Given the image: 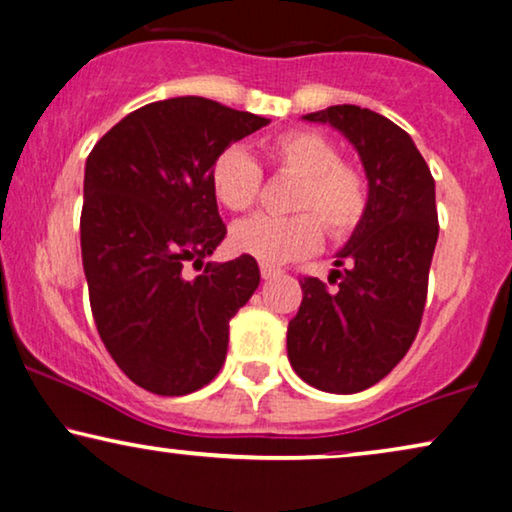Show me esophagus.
<instances>
[{"label": "esophagus", "mask_w": 512, "mask_h": 512, "mask_svg": "<svg viewBox=\"0 0 512 512\" xmlns=\"http://www.w3.org/2000/svg\"><path fill=\"white\" fill-rule=\"evenodd\" d=\"M259 271H262V278H264V280H269V278L278 276V273H280V269H276V266H269V264L259 266Z\"/></svg>", "instance_id": "esophagus-1"}]
</instances>
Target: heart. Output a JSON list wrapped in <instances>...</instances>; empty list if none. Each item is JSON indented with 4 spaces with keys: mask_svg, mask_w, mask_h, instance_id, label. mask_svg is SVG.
I'll list each match as a JSON object with an SVG mask.
<instances>
[{
    "mask_svg": "<svg viewBox=\"0 0 512 512\" xmlns=\"http://www.w3.org/2000/svg\"><path fill=\"white\" fill-rule=\"evenodd\" d=\"M264 153L276 174L299 178L290 208L301 213L236 222L229 236L236 253L276 266L318 250L322 227L329 239L355 232L369 204L366 183L355 167L341 162V153L325 134L292 129L266 143ZM211 187L229 211H248L262 194V169L248 150L232 146L215 157Z\"/></svg>",
    "mask_w": 512,
    "mask_h": 512,
    "instance_id": "b5f03b06",
    "label": "heart"
}]
</instances>
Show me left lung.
<instances>
[{
    "instance_id": "8db88e82",
    "label": "left lung",
    "mask_w": 512,
    "mask_h": 512,
    "mask_svg": "<svg viewBox=\"0 0 512 512\" xmlns=\"http://www.w3.org/2000/svg\"><path fill=\"white\" fill-rule=\"evenodd\" d=\"M338 129L359 153L369 204L336 257L334 283L301 278L287 357L304 383L355 394L397 366L420 329L438 239L436 185L410 136L385 115L352 104L304 115ZM331 283V280H329Z\"/></svg>"
}]
</instances>
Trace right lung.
Here are the masks:
<instances>
[{"label": "right lung", "instance_id": "add662e5", "mask_svg": "<svg viewBox=\"0 0 512 512\" xmlns=\"http://www.w3.org/2000/svg\"><path fill=\"white\" fill-rule=\"evenodd\" d=\"M271 120L204 97L125 115L85 162L81 253L92 318L122 373L162 397L197 392L227 357L229 320L259 285L255 257L187 261L225 239L211 187L222 150Z\"/></svg>", "mask_w": 512, "mask_h": 512}]
</instances>
